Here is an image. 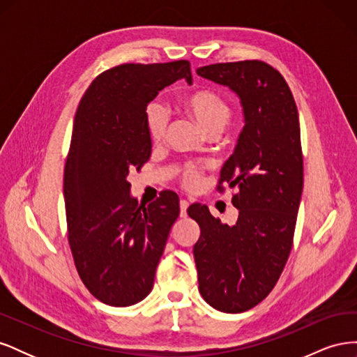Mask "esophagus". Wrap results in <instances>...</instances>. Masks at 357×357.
<instances>
[{
    "label": "esophagus",
    "instance_id": "obj_1",
    "mask_svg": "<svg viewBox=\"0 0 357 357\" xmlns=\"http://www.w3.org/2000/svg\"><path fill=\"white\" fill-rule=\"evenodd\" d=\"M188 207H189V202L186 199H181L180 201V218H186Z\"/></svg>",
    "mask_w": 357,
    "mask_h": 357
}]
</instances>
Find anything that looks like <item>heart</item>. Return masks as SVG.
Instances as JSON below:
<instances>
[{
	"label": "heart",
	"mask_w": 357,
	"mask_h": 357,
	"mask_svg": "<svg viewBox=\"0 0 357 357\" xmlns=\"http://www.w3.org/2000/svg\"><path fill=\"white\" fill-rule=\"evenodd\" d=\"M181 107L207 135L219 134L232 117L231 104L220 93L211 89H198L186 93L181 98ZM146 122L152 142H162L168 125V114L164 107L158 102L150 104ZM201 174L202 171L198 165H186L181 171V185L186 189H195L199 185Z\"/></svg>",
	"instance_id": "1"
}]
</instances>
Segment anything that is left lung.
Here are the masks:
<instances>
[{"instance_id":"obj_1","label":"left lung","mask_w":357,"mask_h":357,"mask_svg":"<svg viewBox=\"0 0 357 357\" xmlns=\"http://www.w3.org/2000/svg\"><path fill=\"white\" fill-rule=\"evenodd\" d=\"M197 74L228 86L243 105L244 128L218 186L236 188V223H222L201 204L188 208L201 229L193 257L202 298L243 312L274 289L294 244L304 186L298 109L283 75L262 61L213 63Z\"/></svg>"}]
</instances>
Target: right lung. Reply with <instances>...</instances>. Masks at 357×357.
<instances>
[{
  "mask_svg": "<svg viewBox=\"0 0 357 357\" xmlns=\"http://www.w3.org/2000/svg\"><path fill=\"white\" fill-rule=\"evenodd\" d=\"M180 79L192 83L189 61L122 63L91 83L74 117L63 171L68 243L83 284L107 305L129 307L150 294L178 218L174 192L142 207L128 174L152 153L149 102Z\"/></svg>",
  "mask_w": 357,
  "mask_h": 357,
  "instance_id": "obj_1",
  "label": "right lung"
}]
</instances>
